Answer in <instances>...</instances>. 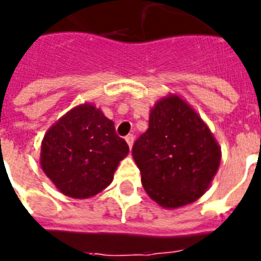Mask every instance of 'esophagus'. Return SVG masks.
<instances>
[{"mask_svg": "<svg viewBox=\"0 0 261 261\" xmlns=\"http://www.w3.org/2000/svg\"><path fill=\"white\" fill-rule=\"evenodd\" d=\"M125 141H126V144H128L129 147H132L133 141H135V136H133V135H128L125 137Z\"/></svg>", "mask_w": 261, "mask_h": 261, "instance_id": "obj_1", "label": "esophagus"}]
</instances>
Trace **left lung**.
<instances>
[{"label": "left lung", "mask_w": 261, "mask_h": 261, "mask_svg": "<svg viewBox=\"0 0 261 261\" xmlns=\"http://www.w3.org/2000/svg\"><path fill=\"white\" fill-rule=\"evenodd\" d=\"M132 155L145 191L163 208H179L201 197L221 162L209 128L179 96L156 103Z\"/></svg>", "instance_id": "left-lung-1"}]
</instances>
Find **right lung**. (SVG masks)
Segmentation results:
<instances>
[{"instance_id":"right-lung-1","label":"right lung","mask_w":261,"mask_h":261,"mask_svg":"<svg viewBox=\"0 0 261 261\" xmlns=\"http://www.w3.org/2000/svg\"><path fill=\"white\" fill-rule=\"evenodd\" d=\"M129 146L114 121L91 105L78 106L49 128L40 163L60 192L74 199L96 195L112 181Z\"/></svg>"}]
</instances>
